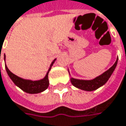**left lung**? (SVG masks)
<instances>
[{"mask_svg":"<svg viewBox=\"0 0 126 126\" xmlns=\"http://www.w3.org/2000/svg\"><path fill=\"white\" fill-rule=\"evenodd\" d=\"M118 61V58H117L115 63H114V65L110 68H109L108 71L104 72L102 74L94 78V79L81 80V79H76L74 78H71V82L75 87L84 90V91L91 92V91L96 90L100 86H103L108 81L110 77L111 76V75L116 68Z\"/></svg>","mask_w":126,"mask_h":126,"instance_id":"1","label":"left lung"}]
</instances>
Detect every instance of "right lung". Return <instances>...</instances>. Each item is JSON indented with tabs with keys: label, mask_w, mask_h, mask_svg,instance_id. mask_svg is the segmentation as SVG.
<instances>
[{
	"label": "right lung",
	"mask_w": 126,
	"mask_h": 126,
	"mask_svg": "<svg viewBox=\"0 0 126 126\" xmlns=\"http://www.w3.org/2000/svg\"><path fill=\"white\" fill-rule=\"evenodd\" d=\"M5 59H6V55H4V60ZM55 60L56 59L53 60V61L51 63L50 68L48 69V71H47V74L45 75V76L42 79H40L38 81H32V80H27V79H24L22 78H20L16 75L11 73L6 65V72L9 76V77L11 78V79L13 81V82L18 87H19L21 90H23L24 92L29 93V94H37V93H40V92L45 91V89H47L49 86L48 74L51 69L53 63H55Z\"/></svg>",
	"instance_id": "1"
}]
</instances>
